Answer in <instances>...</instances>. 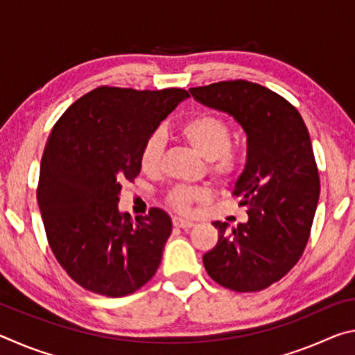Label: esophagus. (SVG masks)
<instances>
[{"label":"esophagus","instance_id":"1","mask_svg":"<svg viewBox=\"0 0 355 355\" xmlns=\"http://www.w3.org/2000/svg\"><path fill=\"white\" fill-rule=\"evenodd\" d=\"M173 225L175 227H180V228H183V230H188V228H191V227H194V222H191V220H186V219H182V218H173Z\"/></svg>","mask_w":355,"mask_h":355}]
</instances>
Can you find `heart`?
I'll return each mask as SVG.
<instances>
[{
  "label": "heart",
  "instance_id": "obj_1",
  "mask_svg": "<svg viewBox=\"0 0 355 355\" xmlns=\"http://www.w3.org/2000/svg\"><path fill=\"white\" fill-rule=\"evenodd\" d=\"M180 136L199 153L202 158L211 163L214 175L228 178L238 171L239 156L232 152L230 128L225 120L214 114H199L186 120L180 127ZM164 139L161 133H153L144 144L141 152V167L144 172L155 173L159 167L163 155ZM211 192L202 186H177L169 194V203L178 211H188L192 203L207 202Z\"/></svg>",
  "mask_w": 355,
  "mask_h": 355
}]
</instances>
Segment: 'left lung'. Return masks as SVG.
I'll use <instances>...</instances> for the list:
<instances>
[{
    "instance_id": "obj_1",
    "label": "left lung",
    "mask_w": 355,
    "mask_h": 355,
    "mask_svg": "<svg viewBox=\"0 0 355 355\" xmlns=\"http://www.w3.org/2000/svg\"><path fill=\"white\" fill-rule=\"evenodd\" d=\"M189 92L233 117L248 137L244 169L232 188L248 220L213 222L218 244L203 255V266L228 290H264L297 263L309 241L320 199L309 130L296 107L260 84L220 81Z\"/></svg>"
}]
</instances>
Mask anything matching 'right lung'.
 Segmentation results:
<instances>
[{
	"label": "right lung",
	"mask_w": 355,
	"mask_h": 355,
	"mask_svg": "<svg viewBox=\"0 0 355 355\" xmlns=\"http://www.w3.org/2000/svg\"><path fill=\"white\" fill-rule=\"evenodd\" d=\"M186 98L183 89L98 87L51 130L37 203L56 260L86 290L127 296L158 269L171 216L152 208L133 222L119 209V194L122 183L139 175L144 144Z\"/></svg>",
	"instance_id": "right-lung-1"
}]
</instances>
